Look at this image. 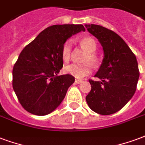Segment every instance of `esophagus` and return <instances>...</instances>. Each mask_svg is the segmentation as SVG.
Wrapping results in <instances>:
<instances>
[{
	"label": "esophagus",
	"mask_w": 145,
	"mask_h": 145,
	"mask_svg": "<svg viewBox=\"0 0 145 145\" xmlns=\"http://www.w3.org/2000/svg\"><path fill=\"white\" fill-rule=\"evenodd\" d=\"M82 82L81 80H79V79H75V83L76 84H81Z\"/></svg>",
	"instance_id": "34e87169"
}]
</instances>
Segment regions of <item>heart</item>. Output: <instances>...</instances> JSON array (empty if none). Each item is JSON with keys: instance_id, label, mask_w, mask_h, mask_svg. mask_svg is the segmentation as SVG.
Wrapping results in <instances>:
<instances>
[{"instance_id": "heart-1", "label": "heart", "mask_w": 145, "mask_h": 145, "mask_svg": "<svg viewBox=\"0 0 145 145\" xmlns=\"http://www.w3.org/2000/svg\"><path fill=\"white\" fill-rule=\"evenodd\" d=\"M81 48L87 51L84 56L81 64H72L65 67L64 70L67 74L77 78H82L90 74L92 71L91 63L93 66H97L100 63V58L95 51L97 50V43L91 37H84L79 39ZM72 43L68 40L62 46L61 57L65 62H68L71 57Z\"/></svg>"}]
</instances>
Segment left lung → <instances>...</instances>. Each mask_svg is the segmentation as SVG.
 Returning <instances> with one entry per match:
<instances>
[{"mask_svg":"<svg viewBox=\"0 0 145 145\" xmlns=\"http://www.w3.org/2000/svg\"><path fill=\"white\" fill-rule=\"evenodd\" d=\"M90 33L101 44L105 57L94 75L100 81L89 80L91 90L88 105L94 112L109 115L121 110L135 94L139 70L137 59L118 34L97 24H85Z\"/></svg>","mask_w":145,"mask_h":145,"instance_id":"1","label":"left lung"}]
</instances>
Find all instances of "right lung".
<instances>
[{"label": "right lung", "instance_id": "add662e5", "mask_svg": "<svg viewBox=\"0 0 145 145\" xmlns=\"http://www.w3.org/2000/svg\"><path fill=\"white\" fill-rule=\"evenodd\" d=\"M81 31H85L82 24L52 25L22 50L14 65L12 85L20 104L29 113L48 114L64 100L74 78L57 76L63 67L62 46Z\"/></svg>", "mask_w": 145, "mask_h": 145}]
</instances>
